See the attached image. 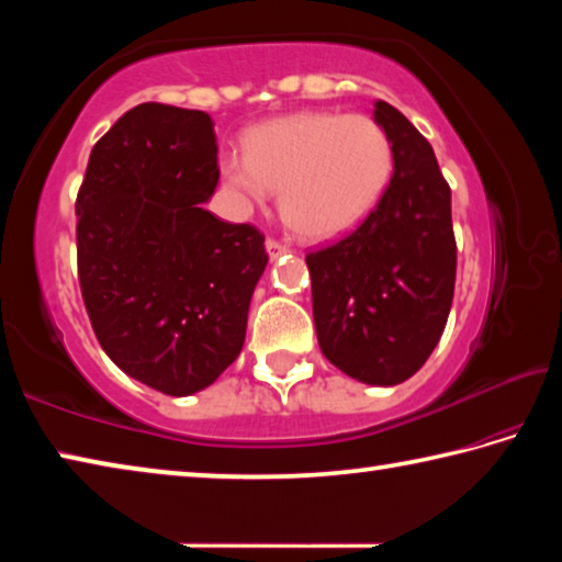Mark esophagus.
<instances>
[{
    "label": "esophagus",
    "instance_id": "1",
    "mask_svg": "<svg viewBox=\"0 0 562 562\" xmlns=\"http://www.w3.org/2000/svg\"><path fill=\"white\" fill-rule=\"evenodd\" d=\"M265 247H268V252H270V258L274 260V258H280V255H284V252H290V245H284V243H280V240H274V237H270L268 243H265Z\"/></svg>",
    "mask_w": 562,
    "mask_h": 562
}]
</instances>
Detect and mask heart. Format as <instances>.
<instances>
[{
	"label": "heart",
	"mask_w": 562,
	"mask_h": 562,
	"mask_svg": "<svg viewBox=\"0 0 562 562\" xmlns=\"http://www.w3.org/2000/svg\"><path fill=\"white\" fill-rule=\"evenodd\" d=\"M394 146L364 113L302 111L252 128L245 156L221 160L225 183L252 203L282 190V217L294 233L327 240L357 227L392 180Z\"/></svg>",
	"instance_id": "b5f03b06"
}]
</instances>
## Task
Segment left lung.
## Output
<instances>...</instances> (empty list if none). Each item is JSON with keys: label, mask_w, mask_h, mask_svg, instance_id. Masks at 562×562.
<instances>
[{"label": "left lung", "mask_w": 562, "mask_h": 562, "mask_svg": "<svg viewBox=\"0 0 562 562\" xmlns=\"http://www.w3.org/2000/svg\"><path fill=\"white\" fill-rule=\"evenodd\" d=\"M374 119L394 146V176L355 231L307 252L319 349L347 376L394 386L441 339L456 284L451 188L434 148L392 103Z\"/></svg>", "instance_id": "left-lung-1"}]
</instances>
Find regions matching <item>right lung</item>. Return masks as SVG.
Masks as SVG:
<instances>
[{"label":"right lung","instance_id":"obj_1","mask_svg":"<svg viewBox=\"0 0 562 562\" xmlns=\"http://www.w3.org/2000/svg\"><path fill=\"white\" fill-rule=\"evenodd\" d=\"M205 111L140 103L97 140L76 195V262L99 345L168 396L211 386L240 355L265 235L203 203L221 178Z\"/></svg>","mask_w":562,"mask_h":562}]
</instances>
